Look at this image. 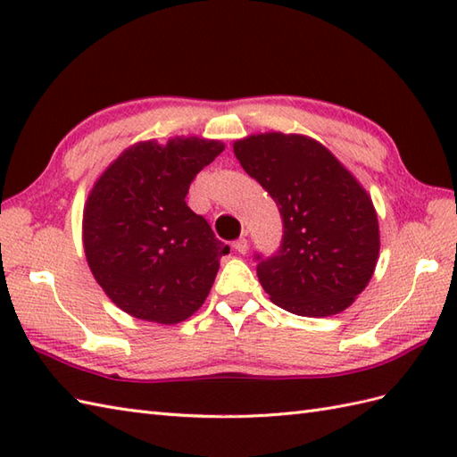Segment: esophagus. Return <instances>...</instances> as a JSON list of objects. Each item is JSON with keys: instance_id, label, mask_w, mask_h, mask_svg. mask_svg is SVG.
Listing matches in <instances>:
<instances>
[{"instance_id": "1", "label": "esophagus", "mask_w": 457, "mask_h": 457, "mask_svg": "<svg viewBox=\"0 0 457 457\" xmlns=\"http://www.w3.org/2000/svg\"><path fill=\"white\" fill-rule=\"evenodd\" d=\"M231 247H234L237 253H245V251H247V239L245 237H239V239L234 241V244H231Z\"/></svg>"}]
</instances>
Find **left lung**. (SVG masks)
Masks as SVG:
<instances>
[{"instance_id":"1","label":"left lung","mask_w":457,"mask_h":457,"mask_svg":"<svg viewBox=\"0 0 457 457\" xmlns=\"http://www.w3.org/2000/svg\"><path fill=\"white\" fill-rule=\"evenodd\" d=\"M234 153L283 218L277 253H255L261 287L287 312H342L377 265L378 221L369 194L324 145L304 135H251L234 143Z\"/></svg>"}]
</instances>
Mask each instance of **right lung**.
<instances>
[{
    "mask_svg": "<svg viewBox=\"0 0 457 457\" xmlns=\"http://www.w3.org/2000/svg\"><path fill=\"white\" fill-rule=\"evenodd\" d=\"M221 151L220 141L198 137L143 141L94 184L82 221L86 259L123 312L179 324L204 304L229 247L184 198Z\"/></svg>",
    "mask_w": 457,
    "mask_h": 457,
    "instance_id": "add662e5",
    "label": "right lung"
}]
</instances>
